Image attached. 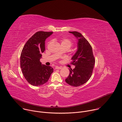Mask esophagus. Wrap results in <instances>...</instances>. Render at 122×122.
<instances>
[{"instance_id": "esophagus-1", "label": "esophagus", "mask_w": 122, "mask_h": 122, "mask_svg": "<svg viewBox=\"0 0 122 122\" xmlns=\"http://www.w3.org/2000/svg\"><path fill=\"white\" fill-rule=\"evenodd\" d=\"M55 68H56V69H61V68H62V67H60V66H56L55 67Z\"/></svg>"}]
</instances>
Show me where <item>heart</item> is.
<instances>
[{"mask_svg": "<svg viewBox=\"0 0 122 122\" xmlns=\"http://www.w3.org/2000/svg\"><path fill=\"white\" fill-rule=\"evenodd\" d=\"M60 41L61 42V45L63 47H66L69 49V48H71L72 46V45L73 44V43L71 40H69L66 38H61L60 39ZM50 43V42H49L48 43ZM58 53L59 55H61L62 54L61 51L59 52Z\"/></svg>", "mask_w": 122, "mask_h": 122, "instance_id": "b5f03b06", "label": "heart"}]
</instances>
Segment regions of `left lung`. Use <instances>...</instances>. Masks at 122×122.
<instances>
[{"label":"left lung","instance_id":"obj_1","mask_svg":"<svg viewBox=\"0 0 122 122\" xmlns=\"http://www.w3.org/2000/svg\"><path fill=\"white\" fill-rule=\"evenodd\" d=\"M69 32L78 39V50L71 58V64L75 67L69 69V74L65 81L69 85L77 87L86 83L91 78L95 59L90 44L81 34L77 31Z\"/></svg>","mask_w":122,"mask_h":122}]
</instances>
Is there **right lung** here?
Returning <instances> with one entry per match:
<instances>
[{"label": "right lung", "instance_id": "1", "mask_svg": "<svg viewBox=\"0 0 122 122\" xmlns=\"http://www.w3.org/2000/svg\"><path fill=\"white\" fill-rule=\"evenodd\" d=\"M53 32L38 31L27 41L22 51L20 66L27 82L34 86L45 83L53 72V68L42 65L40 59L45 51V41Z\"/></svg>", "mask_w": 122, "mask_h": 122}]
</instances>
